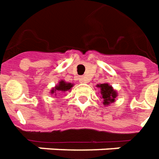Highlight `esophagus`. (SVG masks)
Masks as SVG:
<instances>
[{"instance_id":"1","label":"esophagus","mask_w":159,"mask_h":159,"mask_svg":"<svg viewBox=\"0 0 159 159\" xmlns=\"http://www.w3.org/2000/svg\"><path fill=\"white\" fill-rule=\"evenodd\" d=\"M86 81H87V80L84 78V77H80V82H81V83H86Z\"/></svg>"}]
</instances>
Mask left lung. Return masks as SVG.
Here are the masks:
<instances>
[{
    "mask_svg": "<svg viewBox=\"0 0 159 159\" xmlns=\"http://www.w3.org/2000/svg\"><path fill=\"white\" fill-rule=\"evenodd\" d=\"M100 91L101 97L103 100V105L107 107L111 103L115 102L116 97L118 96L117 91L113 89L112 85H110L108 83H103V84H98L97 86Z\"/></svg>",
    "mask_w": 159,
    "mask_h": 159,
    "instance_id": "left-lung-1",
    "label": "left lung"
}]
</instances>
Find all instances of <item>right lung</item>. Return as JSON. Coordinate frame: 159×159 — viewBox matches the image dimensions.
Here are the masks:
<instances>
[{"label":"right lung","mask_w":159,"mask_h":159,"mask_svg":"<svg viewBox=\"0 0 159 159\" xmlns=\"http://www.w3.org/2000/svg\"><path fill=\"white\" fill-rule=\"evenodd\" d=\"M74 86V84L72 83H68L66 82L65 80H60L57 83V84H56L55 87L52 88V90H51L50 93L51 94H55V96H57L56 94L57 92H65V91H71L72 87Z\"/></svg>","instance_id":"obj_1"}]
</instances>
